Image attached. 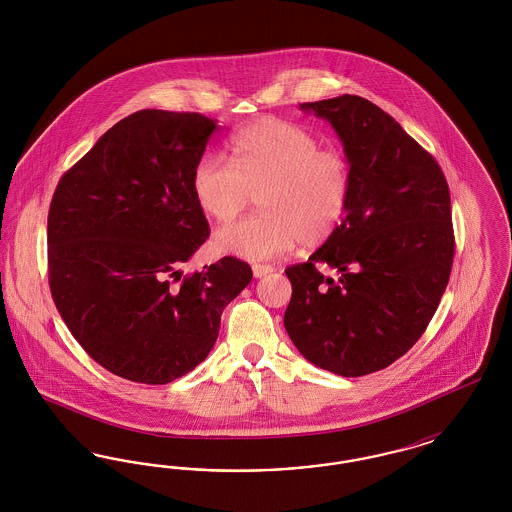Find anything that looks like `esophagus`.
<instances>
[{
	"instance_id": "obj_1",
	"label": "esophagus",
	"mask_w": 512,
	"mask_h": 512,
	"mask_svg": "<svg viewBox=\"0 0 512 512\" xmlns=\"http://www.w3.org/2000/svg\"><path fill=\"white\" fill-rule=\"evenodd\" d=\"M274 268L270 267V265H253V276L255 278H263V276H267L270 274Z\"/></svg>"
}]
</instances>
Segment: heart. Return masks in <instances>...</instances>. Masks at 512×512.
Instances as JSON below:
<instances>
[{"instance_id":"obj_1","label":"heart","mask_w":512,"mask_h":512,"mask_svg":"<svg viewBox=\"0 0 512 512\" xmlns=\"http://www.w3.org/2000/svg\"><path fill=\"white\" fill-rule=\"evenodd\" d=\"M192 192L211 219L230 222L259 194L261 213L220 228L215 247L263 261L293 245L328 242L349 213L353 169L338 147H322L297 124L261 119L232 138V161L207 153L195 163Z\"/></svg>"}]
</instances>
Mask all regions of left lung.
Returning <instances> with one entry per match:
<instances>
[{
    "label": "left lung",
    "instance_id": "8db88e82",
    "mask_svg": "<svg viewBox=\"0 0 512 512\" xmlns=\"http://www.w3.org/2000/svg\"><path fill=\"white\" fill-rule=\"evenodd\" d=\"M334 126L353 169L340 230L286 268L284 326L313 365L355 378L403 357L438 309L455 257L449 186L438 161L372 101L301 103ZM318 264L341 272L326 279Z\"/></svg>",
    "mask_w": 512,
    "mask_h": 512
}]
</instances>
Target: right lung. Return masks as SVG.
Listing matches in <instances>:
<instances>
[{"label":"right lung","mask_w":512,"mask_h":512,"mask_svg":"<svg viewBox=\"0 0 512 512\" xmlns=\"http://www.w3.org/2000/svg\"><path fill=\"white\" fill-rule=\"evenodd\" d=\"M217 122L142 109L109 128L55 188L49 290L84 351L109 372L169 384L209 355L251 267L222 257L182 276L209 238L192 172Z\"/></svg>","instance_id":"add662e5"}]
</instances>
